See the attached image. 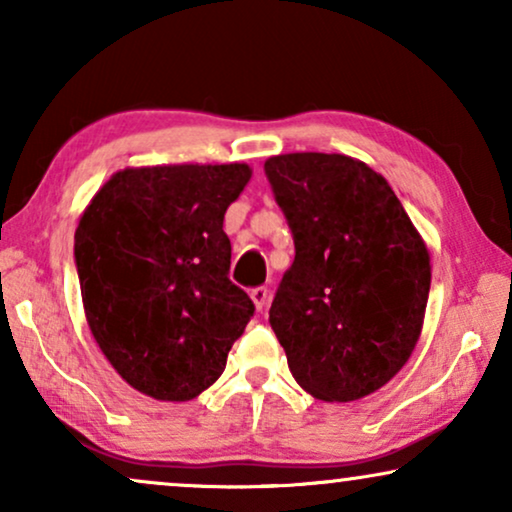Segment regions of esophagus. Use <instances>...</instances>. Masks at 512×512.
Returning a JSON list of instances; mask_svg holds the SVG:
<instances>
[{
  "label": "esophagus",
  "mask_w": 512,
  "mask_h": 512,
  "mask_svg": "<svg viewBox=\"0 0 512 512\" xmlns=\"http://www.w3.org/2000/svg\"><path fill=\"white\" fill-rule=\"evenodd\" d=\"M251 300H254L256 310L263 312L265 307H268V289H265V286H256V289L251 291Z\"/></svg>",
  "instance_id": "1"
}]
</instances>
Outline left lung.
Instances as JSON below:
<instances>
[{"label":"left lung","instance_id":"obj_1","mask_svg":"<svg viewBox=\"0 0 512 512\" xmlns=\"http://www.w3.org/2000/svg\"><path fill=\"white\" fill-rule=\"evenodd\" d=\"M296 258L270 307L291 375L319 401L384 387L410 359L431 289L429 251L387 179L342 153L265 160Z\"/></svg>","mask_w":512,"mask_h":512}]
</instances>
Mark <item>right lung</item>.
Listing matches in <instances>:
<instances>
[{"instance_id": "right-lung-1", "label": "right lung", "mask_w": 512, "mask_h": 512, "mask_svg": "<svg viewBox=\"0 0 512 512\" xmlns=\"http://www.w3.org/2000/svg\"><path fill=\"white\" fill-rule=\"evenodd\" d=\"M251 170L158 165L116 172L74 235L93 338L132 389L191 401L219 380L254 303L230 282L223 216Z\"/></svg>"}]
</instances>
